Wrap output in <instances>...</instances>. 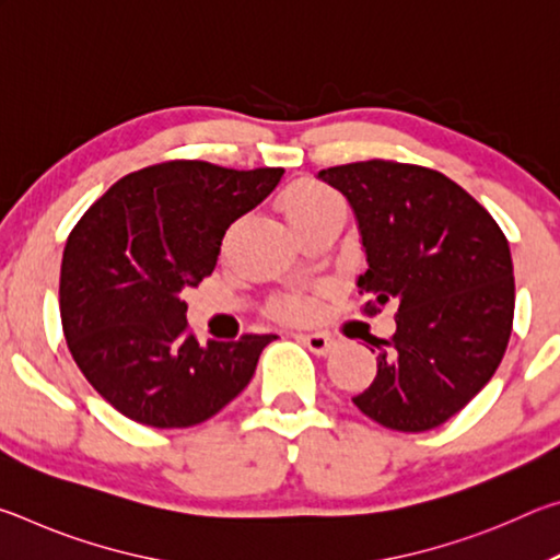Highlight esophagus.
<instances>
[{
	"mask_svg": "<svg viewBox=\"0 0 560 560\" xmlns=\"http://www.w3.org/2000/svg\"><path fill=\"white\" fill-rule=\"evenodd\" d=\"M299 340H303V346H306L311 353H316V355H328V353H334V348H336L334 338H328L324 334H303V336H299Z\"/></svg>",
	"mask_w": 560,
	"mask_h": 560,
	"instance_id": "1",
	"label": "esophagus"
}]
</instances>
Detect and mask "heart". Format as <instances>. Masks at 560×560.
Masks as SVG:
<instances>
[{
    "label": "heart",
    "instance_id": "b5f03b06",
    "mask_svg": "<svg viewBox=\"0 0 560 560\" xmlns=\"http://www.w3.org/2000/svg\"><path fill=\"white\" fill-rule=\"evenodd\" d=\"M334 207H340L336 192H330L328 187L318 183H296L281 195V210L287 214V220L293 224V230L318 220L320 214L334 210ZM279 314L289 318H303L308 316V306L306 303H296V301L283 303Z\"/></svg>",
    "mask_w": 560,
    "mask_h": 560
}]
</instances>
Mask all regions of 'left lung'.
Masks as SVG:
<instances>
[{"mask_svg":"<svg viewBox=\"0 0 560 560\" xmlns=\"http://www.w3.org/2000/svg\"><path fill=\"white\" fill-rule=\"evenodd\" d=\"M358 220L368 269L358 293L365 314L393 303L377 375L353 397L397 432L440 428L457 415L506 353L514 324V264L485 207L438 170L365 160L320 170Z\"/></svg>","mask_w":560,"mask_h":560,"instance_id":"8db88e82","label":"left lung"}]
</instances>
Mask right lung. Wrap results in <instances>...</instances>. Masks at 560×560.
Segmentation results:
<instances>
[{"instance_id":"add662e5","label":"right lung","mask_w":560,"mask_h":560,"mask_svg":"<svg viewBox=\"0 0 560 560\" xmlns=\"http://www.w3.org/2000/svg\"><path fill=\"white\" fill-rule=\"evenodd\" d=\"M281 175L170 160L120 177L73 226L59 281L63 336L120 415L158 430L192 428L249 385L277 336L200 346L183 291L210 277L224 232L267 200Z\"/></svg>"}]
</instances>
